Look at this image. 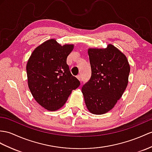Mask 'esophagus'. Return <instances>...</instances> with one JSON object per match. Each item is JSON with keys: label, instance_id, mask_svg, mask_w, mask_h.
<instances>
[{"label": "esophagus", "instance_id": "1", "mask_svg": "<svg viewBox=\"0 0 152 152\" xmlns=\"http://www.w3.org/2000/svg\"><path fill=\"white\" fill-rule=\"evenodd\" d=\"M77 78L79 80H81V75H80V74H79V75H78L77 76Z\"/></svg>", "mask_w": 152, "mask_h": 152}]
</instances>
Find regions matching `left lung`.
I'll return each instance as SVG.
<instances>
[{"label": "left lung", "instance_id": "left-lung-1", "mask_svg": "<svg viewBox=\"0 0 152 152\" xmlns=\"http://www.w3.org/2000/svg\"><path fill=\"white\" fill-rule=\"evenodd\" d=\"M90 79L82 88L85 104L94 114L109 112L123 95L128 83L130 67L126 57L112 44L88 50Z\"/></svg>", "mask_w": 152, "mask_h": 152}]
</instances>
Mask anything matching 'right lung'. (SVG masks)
Returning <instances> with one entry per match:
<instances>
[{
	"instance_id": "add662e5",
	"label": "right lung",
	"mask_w": 152,
	"mask_h": 152,
	"mask_svg": "<svg viewBox=\"0 0 152 152\" xmlns=\"http://www.w3.org/2000/svg\"><path fill=\"white\" fill-rule=\"evenodd\" d=\"M73 44L61 46L50 39L37 47L26 65L28 87L43 108L56 111L63 106L80 82L72 75L66 60Z\"/></svg>"
}]
</instances>
